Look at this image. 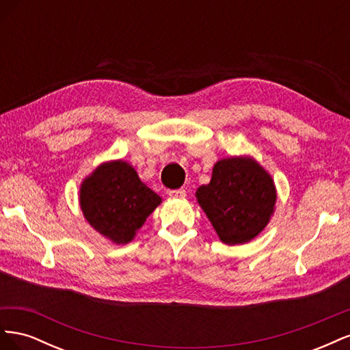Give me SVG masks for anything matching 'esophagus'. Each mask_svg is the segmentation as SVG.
Returning a JSON list of instances; mask_svg holds the SVG:
<instances>
[{"label": "esophagus", "mask_w": 350, "mask_h": 350, "mask_svg": "<svg viewBox=\"0 0 350 350\" xmlns=\"http://www.w3.org/2000/svg\"><path fill=\"white\" fill-rule=\"evenodd\" d=\"M167 196L175 197V198H184L187 196V193H185V189H183V188H179V189H167Z\"/></svg>", "instance_id": "1"}]
</instances>
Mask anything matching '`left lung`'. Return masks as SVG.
Returning a JSON list of instances; mask_svg holds the SVG:
<instances>
[{
  "mask_svg": "<svg viewBox=\"0 0 350 350\" xmlns=\"http://www.w3.org/2000/svg\"><path fill=\"white\" fill-rule=\"evenodd\" d=\"M217 237L228 245L247 243L267 226L276 204L273 178L248 156L216 162L207 185L196 193Z\"/></svg>",
  "mask_w": 350,
  "mask_h": 350,
  "instance_id": "left-lung-1",
  "label": "left lung"
}]
</instances>
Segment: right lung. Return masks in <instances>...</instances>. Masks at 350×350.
Returning <instances> with one entry per match:
<instances>
[{
	"label": "right lung",
	"mask_w": 350,
	"mask_h": 350,
	"mask_svg": "<svg viewBox=\"0 0 350 350\" xmlns=\"http://www.w3.org/2000/svg\"><path fill=\"white\" fill-rule=\"evenodd\" d=\"M161 203L125 161L99 165L80 187V207L89 225L118 245L131 242Z\"/></svg>",
	"instance_id": "add662e5"
}]
</instances>
